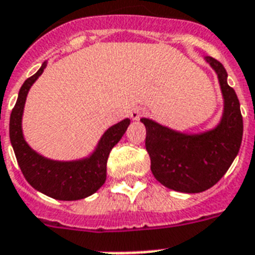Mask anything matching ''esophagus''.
I'll use <instances>...</instances> for the list:
<instances>
[{"mask_svg":"<svg viewBox=\"0 0 255 255\" xmlns=\"http://www.w3.org/2000/svg\"><path fill=\"white\" fill-rule=\"evenodd\" d=\"M142 115H143V109L139 107L133 108V109L130 111V118H131V120H134V121H138Z\"/></svg>","mask_w":255,"mask_h":255,"instance_id":"esophagus-1","label":"esophagus"}]
</instances>
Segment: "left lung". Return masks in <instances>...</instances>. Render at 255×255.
Returning <instances> with one entry per match:
<instances>
[{
	"instance_id": "1",
	"label": "left lung",
	"mask_w": 255,
	"mask_h": 255,
	"mask_svg": "<svg viewBox=\"0 0 255 255\" xmlns=\"http://www.w3.org/2000/svg\"><path fill=\"white\" fill-rule=\"evenodd\" d=\"M204 60L216 72L223 95V115L212 129L180 131L151 118L142 117L146 126V150L151 172L160 184L183 193L207 191L223 178L240 151L244 133L240 101L228 84L224 66L211 56Z\"/></svg>"
}]
</instances>
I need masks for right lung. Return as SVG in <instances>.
I'll return each instance as SVG.
<instances>
[{"label":"right lung","instance_id":"right-lung-1","mask_svg":"<svg viewBox=\"0 0 255 255\" xmlns=\"http://www.w3.org/2000/svg\"><path fill=\"white\" fill-rule=\"evenodd\" d=\"M46 67L47 62H43L36 73L28 77L19 89L17 103L10 115V142L18 166L32 188L56 200H80L97 192L105 183L109 152L125 134L130 120L125 118L112 125L101 135L95 150L80 159H50L36 152L24 139L22 118L28 91Z\"/></svg>","mask_w":255,"mask_h":255}]
</instances>
